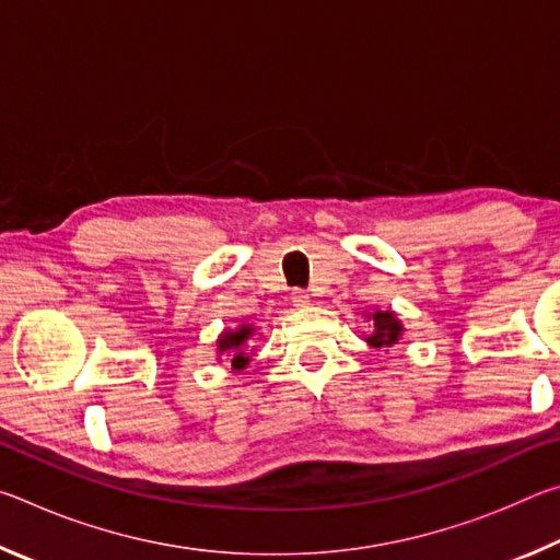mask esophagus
Returning a JSON list of instances; mask_svg holds the SVG:
<instances>
[{
	"mask_svg": "<svg viewBox=\"0 0 560 560\" xmlns=\"http://www.w3.org/2000/svg\"><path fill=\"white\" fill-rule=\"evenodd\" d=\"M291 301H293V306L303 308V306H308V303H311V296H308L306 291H293L291 293Z\"/></svg>",
	"mask_w": 560,
	"mask_h": 560,
	"instance_id": "esophagus-1",
	"label": "esophagus"
}]
</instances>
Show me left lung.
I'll return each instance as SVG.
<instances>
[{"label": "left lung", "instance_id": "1", "mask_svg": "<svg viewBox=\"0 0 560 560\" xmlns=\"http://www.w3.org/2000/svg\"><path fill=\"white\" fill-rule=\"evenodd\" d=\"M368 320H371V334L365 336V340H368V346H373V348H393L397 340L402 338V334H405V326H402V320L397 318V314L395 311H381V308H373V311H365L363 314Z\"/></svg>", "mask_w": 560, "mask_h": 560}]
</instances>
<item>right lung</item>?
Listing matches in <instances>:
<instances>
[{
	"label": "right lung",
	"mask_w": 560,
	"mask_h": 560,
	"mask_svg": "<svg viewBox=\"0 0 560 560\" xmlns=\"http://www.w3.org/2000/svg\"><path fill=\"white\" fill-rule=\"evenodd\" d=\"M254 334H257V326H252V324H242L236 328L222 330L220 338H217V358L226 355L232 363V371L242 373L244 368L252 363L254 348L249 346V340Z\"/></svg>",
	"instance_id": "1"
}]
</instances>
